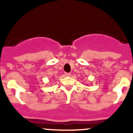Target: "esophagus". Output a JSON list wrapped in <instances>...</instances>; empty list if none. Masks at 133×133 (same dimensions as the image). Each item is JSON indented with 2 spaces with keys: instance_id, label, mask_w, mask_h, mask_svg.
<instances>
[{
  "instance_id": "esophagus-1",
  "label": "esophagus",
  "mask_w": 133,
  "mask_h": 133,
  "mask_svg": "<svg viewBox=\"0 0 133 133\" xmlns=\"http://www.w3.org/2000/svg\"><path fill=\"white\" fill-rule=\"evenodd\" d=\"M65 76H71V73H65Z\"/></svg>"
}]
</instances>
